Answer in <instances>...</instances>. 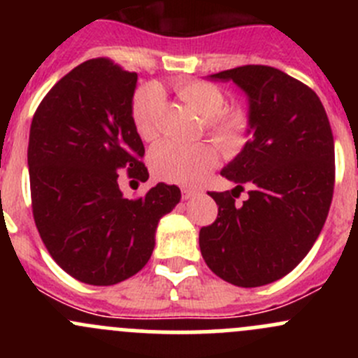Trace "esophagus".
Returning <instances> with one entry per match:
<instances>
[{"label":"esophagus","instance_id":"obj_1","mask_svg":"<svg viewBox=\"0 0 358 358\" xmlns=\"http://www.w3.org/2000/svg\"><path fill=\"white\" fill-rule=\"evenodd\" d=\"M199 196V190H194V189H182V197L183 201H189L192 199V197Z\"/></svg>","mask_w":358,"mask_h":358}]
</instances>
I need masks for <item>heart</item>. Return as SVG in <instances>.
<instances>
[{
	"label": "heart",
	"mask_w": 358,
	"mask_h": 358,
	"mask_svg": "<svg viewBox=\"0 0 358 358\" xmlns=\"http://www.w3.org/2000/svg\"><path fill=\"white\" fill-rule=\"evenodd\" d=\"M176 93L190 110L204 121L209 136L225 154H236L246 143L249 117L243 109H223L225 95L206 81H182ZM156 86L140 88L133 96L131 119L135 129L143 140H152L157 133L156 114L159 107ZM216 152L208 143H180L164 140L150 150V169L157 178L166 182L192 185L215 164Z\"/></svg>",
	"instance_id": "b5f03b06"
}]
</instances>
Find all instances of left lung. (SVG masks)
<instances>
[{"label":"left lung","instance_id":"obj_1","mask_svg":"<svg viewBox=\"0 0 358 358\" xmlns=\"http://www.w3.org/2000/svg\"><path fill=\"white\" fill-rule=\"evenodd\" d=\"M232 81L248 96L249 135L222 175L236 183L211 192L215 223L202 227L206 265L227 282L258 287L282 279L319 237L334 189V140L313 90L268 66H243L208 76ZM246 185L248 201L237 206Z\"/></svg>","mask_w":358,"mask_h":358}]
</instances>
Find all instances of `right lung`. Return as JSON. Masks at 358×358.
Masks as SVG:
<instances>
[{"label": "right lung", "mask_w": 358, "mask_h": 358, "mask_svg": "<svg viewBox=\"0 0 358 358\" xmlns=\"http://www.w3.org/2000/svg\"><path fill=\"white\" fill-rule=\"evenodd\" d=\"M136 72L109 59L72 69L43 99L29 133V180L36 227L69 275L112 286L145 266L157 223L180 202L176 185L157 183L129 201L119 171L149 178L131 119Z\"/></svg>", "instance_id": "obj_1"}]
</instances>
